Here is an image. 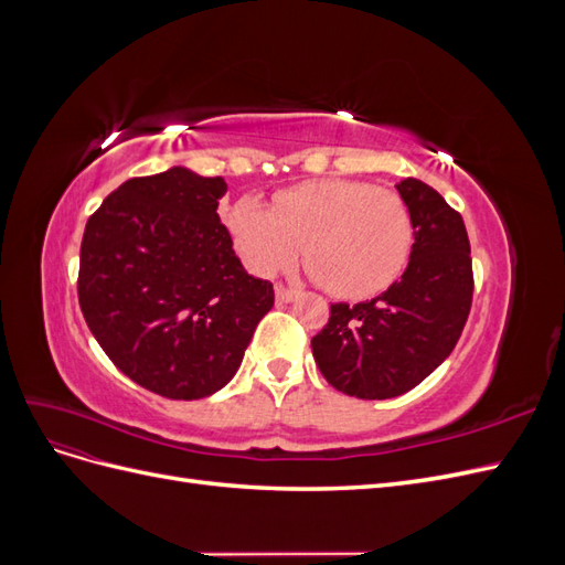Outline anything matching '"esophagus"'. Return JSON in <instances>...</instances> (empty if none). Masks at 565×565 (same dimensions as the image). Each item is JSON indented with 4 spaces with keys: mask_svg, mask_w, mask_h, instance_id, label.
I'll use <instances>...</instances> for the list:
<instances>
[{
    "mask_svg": "<svg viewBox=\"0 0 565 565\" xmlns=\"http://www.w3.org/2000/svg\"><path fill=\"white\" fill-rule=\"evenodd\" d=\"M295 297H297V289L285 287V285H276V299H278L280 303H289Z\"/></svg>",
    "mask_w": 565,
    "mask_h": 565,
    "instance_id": "obj_1",
    "label": "esophagus"
}]
</instances>
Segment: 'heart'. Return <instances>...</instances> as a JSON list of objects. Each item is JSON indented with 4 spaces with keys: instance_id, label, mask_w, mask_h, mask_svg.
I'll return each mask as SVG.
<instances>
[{
    "instance_id": "1",
    "label": "heart",
    "mask_w": 565,
    "mask_h": 565,
    "mask_svg": "<svg viewBox=\"0 0 565 565\" xmlns=\"http://www.w3.org/2000/svg\"><path fill=\"white\" fill-rule=\"evenodd\" d=\"M237 254L256 276H276L303 254L311 278L337 299H367L398 280L413 252L405 200L363 181L287 188L273 210L254 198L226 214Z\"/></svg>"
}]
</instances>
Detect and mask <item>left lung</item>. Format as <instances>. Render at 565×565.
I'll use <instances>...</instances> for the list:
<instances>
[{
  "mask_svg": "<svg viewBox=\"0 0 565 565\" xmlns=\"http://www.w3.org/2000/svg\"><path fill=\"white\" fill-rule=\"evenodd\" d=\"M396 188L415 231L401 280L370 301L332 303L328 324L311 339L322 377L363 401L396 398L429 377L452 353L471 311L465 221L419 179Z\"/></svg>",
  "mask_w": 565,
  "mask_h": 565,
  "instance_id": "obj_1",
  "label": "left lung"
}]
</instances>
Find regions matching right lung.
<instances>
[{"label":"right lung","instance_id":"1","mask_svg":"<svg viewBox=\"0 0 565 565\" xmlns=\"http://www.w3.org/2000/svg\"><path fill=\"white\" fill-rule=\"evenodd\" d=\"M226 188L185 167L136 177L84 228V320L119 372L172 401L224 388L276 299L233 252L216 214Z\"/></svg>","mask_w":565,"mask_h":565}]
</instances>
